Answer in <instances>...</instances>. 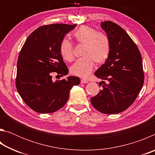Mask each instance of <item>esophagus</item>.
Listing matches in <instances>:
<instances>
[{"label":"esophagus","mask_w":155,"mask_h":155,"mask_svg":"<svg viewBox=\"0 0 155 155\" xmlns=\"http://www.w3.org/2000/svg\"><path fill=\"white\" fill-rule=\"evenodd\" d=\"M88 83V81L86 79H81V83Z\"/></svg>","instance_id":"34e87169"}]
</instances>
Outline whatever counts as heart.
I'll list each match as a JSON object with an SVG mask.
<instances>
[{
    "mask_svg": "<svg viewBox=\"0 0 155 155\" xmlns=\"http://www.w3.org/2000/svg\"><path fill=\"white\" fill-rule=\"evenodd\" d=\"M77 42L84 45L83 58L78 59L70 68V73L80 78L87 77L92 71L94 64L100 65L105 62L110 54V41L105 34L97 32L89 26H82L74 33ZM59 52L62 58L71 61L74 59L72 44L66 39L61 41Z\"/></svg>",
    "mask_w": 155,
    "mask_h": 155,
    "instance_id": "heart-1",
    "label": "heart"
}]
</instances>
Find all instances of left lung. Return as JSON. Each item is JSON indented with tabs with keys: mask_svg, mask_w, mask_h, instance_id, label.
<instances>
[{
	"mask_svg": "<svg viewBox=\"0 0 155 155\" xmlns=\"http://www.w3.org/2000/svg\"><path fill=\"white\" fill-rule=\"evenodd\" d=\"M101 27L107 34L111 50L104 64L94 73L103 80V90L90 101L98 111L115 114L134 103L143 87L142 59L137 45L118 25L104 21Z\"/></svg>",
	"mask_w": 155,
	"mask_h": 155,
	"instance_id": "8db88e82",
	"label": "left lung"
}]
</instances>
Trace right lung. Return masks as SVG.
<instances>
[{"label": "right lung", "mask_w": 155, "mask_h": 155, "mask_svg": "<svg viewBox=\"0 0 155 155\" xmlns=\"http://www.w3.org/2000/svg\"><path fill=\"white\" fill-rule=\"evenodd\" d=\"M77 25L52 24L35 29L28 37L19 54L15 87L25 103L35 112L53 113L67 103L70 91L79 78L52 80V74L65 76L68 68L59 46L66 33Z\"/></svg>", "instance_id": "add662e5"}]
</instances>
